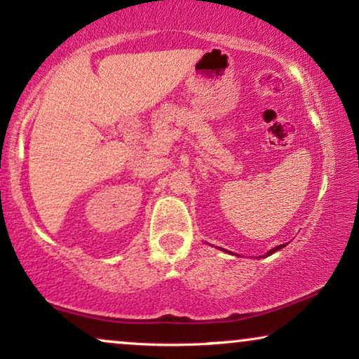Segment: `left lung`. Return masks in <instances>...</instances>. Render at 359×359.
I'll use <instances>...</instances> for the list:
<instances>
[{"mask_svg": "<svg viewBox=\"0 0 359 359\" xmlns=\"http://www.w3.org/2000/svg\"><path fill=\"white\" fill-rule=\"evenodd\" d=\"M283 247H285V245H276V247H275V249H271V250H269V252H266V255H265V257H269V255H271V254H273V252H276V250H280V249H283Z\"/></svg>", "mask_w": 359, "mask_h": 359, "instance_id": "left-lung-1", "label": "left lung"}]
</instances>
